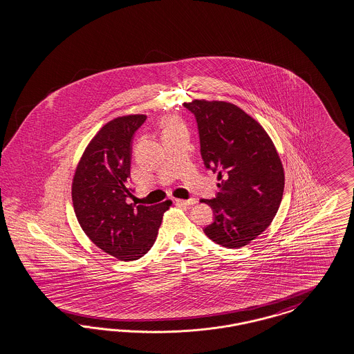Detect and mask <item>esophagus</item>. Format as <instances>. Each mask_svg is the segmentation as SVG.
I'll return each instance as SVG.
<instances>
[{
    "instance_id": "34e87169",
    "label": "esophagus",
    "mask_w": 354,
    "mask_h": 354,
    "mask_svg": "<svg viewBox=\"0 0 354 354\" xmlns=\"http://www.w3.org/2000/svg\"><path fill=\"white\" fill-rule=\"evenodd\" d=\"M175 203L178 205H185V206H189V205L196 204V198H189V200H175Z\"/></svg>"
}]
</instances>
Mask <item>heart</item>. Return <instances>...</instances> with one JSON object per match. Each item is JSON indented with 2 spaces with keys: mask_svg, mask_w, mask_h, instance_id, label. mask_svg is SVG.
I'll list each match as a JSON object with an SVG mask.
<instances>
[{
  "mask_svg": "<svg viewBox=\"0 0 354 354\" xmlns=\"http://www.w3.org/2000/svg\"><path fill=\"white\" fill-rule=\"evenodd\" d=\"M179 127H182L176 120H174V119H169L167 122H166V131H169V129H179Z\"/></svg>",
  "mask_w": 354,
  "mask_h": 354,
  "instance_id": "b5f03b06",
  "label": "heart"
}]
</instances>
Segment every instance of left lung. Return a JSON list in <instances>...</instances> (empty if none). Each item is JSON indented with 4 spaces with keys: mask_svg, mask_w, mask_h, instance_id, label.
<instances>
[{
    "mask_svg": "<svg viewBox=\"0 0 354 354\" xmlns=\"http://www.w3.org/2000/svg\"><path fill=\"white\" fill-rule=\"evenodd\" d=\"M184 107L196 119L205 167L221 180L215 197L201 201L214 214L205 235L222 247H244L268 228L281 203L284 172L277 149L262 126L234 104L194 100Z\"/></svg>",
    "mask_w": 354,
    "mask_h": 354,
    "instance_id": "1",
    "label": "left lung"
}]
</instances>
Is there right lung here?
<instances>
[{"label":"right lung","mask_w":354,"mask_h":354,"mask_svg":"<svg viewBox=\"0 0 354 354\" xmlns=\"http://www.w3.org/2000/svg\"><path fill=\"white\" fill-rule=\"evenodd\" d=\"M145 120V115H127L105 124L86 147L73 182L79 225L97 247L122 261L149 252L171 205L129 204L132 141Z\"/></svg>","instance_id":"1"}]
</instances>
